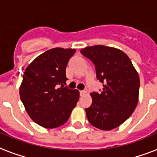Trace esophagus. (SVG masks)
I'll return each instance as SVG.
<instances>
[{
	"label": "esophagus",
	"instance_id": "obj_1",
	"mask_svg": "<svg viewBox=\"0 0 157 157\" xmlns=\"http://www.w3.org/2000/svg\"><path fill=\"white\" fill-rule=\"evenodd\" d=\"M86 94V91H85V90L80 91V94H81V95H84V94Z\"/></svg>",
	"mask_w": 157,
	"mask_h": 157
}]
</instances>
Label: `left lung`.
<instances>
[{
    "instance_id": "1",
    "label": "left lung",
    "mask_w": 157,
    "mask_h": 157,
    "mask_svg": "<svg viewBox=\"0 0 157 157\" xmlns=\"http://www.w3.org/2000/svg\"><path fill=\"white\" fill-rule=\"evenodd\" d=\"M81 53L94 64L96 76L103 83V91L93 92L92 104L86 108L93 126L111 130L124 123L139 102V74L131 60L121 50L105 45L82 49Z\"/></svg>"
}]
</instances>
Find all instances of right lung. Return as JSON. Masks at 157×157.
Segmentation results:
<instances>
[{"label": "right lung", "instance_id": "right-lung-1", "mask_svg": "<svg viewBox=\"0 0 157 157\" xmlns=\"http://www.w3.org/2000/svg\"><path fill=\"white\" fill-rule=\"evenodd\" d=\"M75 49L54 48L25 69L19 88L21 101L33 121L46 129L65 124L78 102L77 90L65 87L66 67Z\"/></svg>", "mask_w": 157, "mask_h": 157}]
</instances>
